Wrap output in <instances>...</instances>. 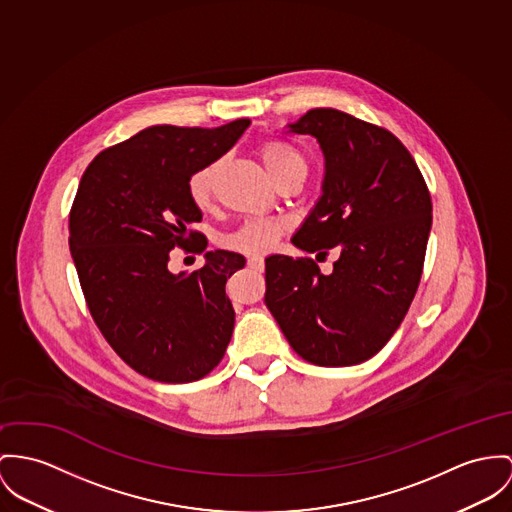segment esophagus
Returning <instances> with one entry per match:
<instances>
[{"label": "esophagus", "mask_w": 512, "mask_h": 512, "mask_svg": "<svg viewBox=\"0 0 512 512\" xmlns=\"http://www.w3.org/2000/svg\"><path fill=\"white\" fill-rule=\"evenodd\" d=\"M247 265H249L253 271L263 273V269H265V259H263V257H249V259H247Z\"/></svg>", "instance_id": "34e87169"}]
</instances>
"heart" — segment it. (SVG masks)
Listing matches in <instances>:
<instances>
[{
  "label": "heart",
  "mask_w": 512,
  "mask_h": 512,
  "mask_svg": "<svg viewBox=\"0 0 512 512\" xmlns=\"http://www.w3.org/2000/svg\"><path fill=\"white\" fill-rule=\"evenodd\" d=\"M259 156L263 159L265 167L269 169V173L273 175L276 183L292 173L308 171L306 158L290 144H284L278 140H269V142L261 144ZM216 171H218V161H210V163L198 167L197 171L189 177L187 191L198 208H206L212 200ZM284 232H286V226L280 220L253 218V220L243 222L236 232L224 237L222 245L226 249H232V251L243 253V255H263L275 247Z\"/></svg>",
  "instance_id": "1"
}]
</instances>
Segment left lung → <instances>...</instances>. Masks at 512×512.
Here are the masks:
<instances>
[{
  "label": "left lung",
  "instance_id": "1",
  "mask_svg": "<svg viewBox=\"0 0 512 512\" xmlns=\"http://www.w3.org/2000/svg\"><path fill=\"white\" fill-rule=\"evenodd\" d=\"M292 134L314 136L325 158L323 195L292 237L314 259H265V304L290 347L317 366H353L378 353L407 314L427 253L433 202L407 148L382 126L312 109Z\"/></svg>",
  "mask_w": 512,
  "mask_h": 512
}]
</instances>
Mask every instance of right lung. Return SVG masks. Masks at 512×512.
Returning a JSON list of instances; mask_svg holds the SVG:
<instances>
[{"mask_svg": "<svg viewBox=\"0 0 512 512\" xmlns=\"http://www.w3.org/2000/svg\"><path fill=\"white\" fill-rule=\"evenodd\" d=\"M249 122L150 126L95 156L79 181L70 251L87 308L115 353L150 380H200L232 339L226 282L245 267L243 255L208 251L191 276H173L166 263L173 246L206 249L202 234L189 230L202 220L189 177L222 158Z\"/></svg>", "mask_w": 512, "mask_h": 512, "instance_id": "obj_1", "label": "right lung"}]
</instances>
